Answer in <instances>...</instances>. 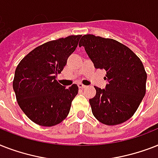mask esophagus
Masks as SVG:
<instances>
[{"label":"esophagus","instance_id":"esophagus-1","mask_svg":"<svg viewBox=\"0 0 158 158\" xmlns=\"http://www.w3.org/2000/svg\"><path fill=\"white\" fill-rule=\"evenodd\" d=\"M78 87H79V89H85V88H87V86H85V85H84V84H78Z\"/></svg>","mask_w":158,"mask_h":158}]
</instances>
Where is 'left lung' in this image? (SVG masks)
Returning <instances> with one entry per match:
<instances>
[{
  "instance_id": "1",
  "label": "left lung",
  "mask_w": 158,
  "mask_h": 158,
  "mask_svg": "<svg viewBox=\"0 0 158 158\" xmlns=\"http://www.w3.org/2000/svg\"><path fill=\"white\" fill-rule=\"evenodd\" d=\"M84 47L96 69H105V89L94 87L96 95L89 99L97 120L107 125L128 120L137 110L146 93L147 74L139 57L122 43L111 38L84 35Z\"/></svg>"
}]
</instances>
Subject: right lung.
<instances>
[{
	"instance_id": "obj_1",
	"label": "right lung",
	"mask_w": 158,
	"mask_h": 158,
	"mask_svg": "<svg viewBox=\"0 0 158 158\" xmlns=\"http://www.w3.org/2000/svg\"><path fill=\"white\" fill-rule=\"evenodd\" d=\"M80 38L81 35H71L43 43L16 67L13 81L16 100L23 113L36 124L53 126L69 114L79 88L73 84L66 89L56 79Z\"/></svg>"
}]
</instances>
